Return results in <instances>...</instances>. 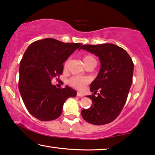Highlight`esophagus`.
I'll use <instances>...</instances> for the list:
<instances>
[{
  "mask_svg": "<svg viewBox=\"0 0 155 155\" xmlns=\"http://www.w3.org/2000/svg\"><path fill=\"white\" fill-rule=\"evenodd\" d=\"M77 96H79V97H82V96H84V94L80 93V92H78L77 93Z\"/></svg>",
  "mask_w": 155,
  "mask_h": 155,
  "instance_id": "34e87169",
  "label": "esophagus"
}]
</instances>
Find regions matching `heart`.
<instances>
[{"instance_id":"obj_1","label":"heart","mask_w":155,"mask_h":155,"mask_svg":"<svg viewBox=\"0 0 155 155\" xmlns=\"http://www.w3.org/2000/svg\"><path fill=\"white\" fill-rule=\"evenodd\" d=\"M83 61L85 65L89 64L91 62H96V59L92 55L87 54L83 57ZM68 64V61H66L64 63V67L66 68ZM91 82V78L87 76H73L69 80L68 83L71 87H74V88L79 89V90H82L84 89V87L86 86L87 84H89Z\"/></svg>"}]
</instances>
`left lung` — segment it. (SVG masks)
I'll return each instance as SVG.
<instances>
[{
	"mask_svg": "<svg viewBox=\"0 0 155 155\" xmlns=\"http://www.w3.org/2000/svg\"><path fill=\"white\" fill-rule=\"evenodd\" d=\"M82 50L99 58L101 69L90 84V91L100 93L89 95L92 101L89 109L82 110L81 115L87 122L104 125L113 122L120 115L127 101L132 84L134 63L126 51L115 45H84Z\"/></svg>",
	"mask_w": 155,
	"mask_h": 155,
	"instance_id": "obj_1",
	"label": "left lung"
}]
</instances>
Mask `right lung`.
I'll use <instances>...</instances> for the list:
<instances>
[{
	"label": "right lung",
	"instance_id": "add662e5",
	"mask_svg": "<svg viewBox=\"0 0 155 155\" xmlns=\"http://www.w3.org/2000/svg\"><path fill=\"white\" fill-rule=\"evenodd\" d=\"M82 45L45 38L33 42L26 49L20 61L19 90L26 109L38 120H56L61 115L67 98L77 94L68 86L57 88L51 82L61 75L63 64Z\"/></svg>",
	"mask_w": 155,
	"mask_h": 155
}]
</instances>
